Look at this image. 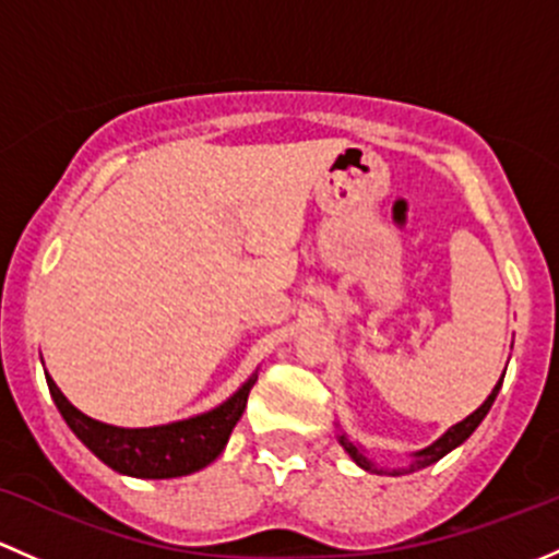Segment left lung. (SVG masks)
<instances>
[{"mask_svg":"<svg viewBox=\"0 0 559 559\" xmlns=\"http://www.w3.org/2000/svg\"><path fill=\"white\" fill-rule=\"evenodd\" d=\"M500 384H503V379H500V382L495 384V390H492V395H490V399H487L485 404H481L479 408H476V412L471 414V417H465L463 423H457V425H454V428L447 430V433L441 436V439L436 441V444H430L428 450L417 452V460H414V463L408 465V471H419V468H425V465H433L436 460H441V457H444V454H447V452H452L454 447H457V444H463V441L468 439V436L474 433L476 428H479V423H481V419L487 417V412H490V406H492L495 395H498ZM338 441H342V447H344V450L349 452V457H353L355 463L360 465V468H366V471H373V463H371V460H366V454L360 452L358 447H355L353 441L347 439V436H338ZM395 474H399V471H395Z\"/></svg>","mask_w":559,"mask_h":559,"instance_id":"8db88e82","label":"left lung"}]
</instances>
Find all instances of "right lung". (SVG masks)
Returning a JSON list of instances; mask_svg holds the SVG:
<instances>
[{"label":"right lung","instance_id":"obj_1","mask_svg":"<svg viewBox=\"0 0 559 559\" xmlns=\"http://www.w3.org/2000/svg\"><path fill=\"white\" fill-rule=\"evenodd\" d=\"M48 390L59 406L61 417L72 428V433L88 447L102 463L118 474L140 476V479H171V476H186L193 471L210 465L226 447L234 425L239 423L241 412L247 406L252 384L258 377L247 379L245 388L212 412L199 417L182 419V423L160 425V428H112V425L96 423L85 417L64 399L50 377Z\"/></svg>","mask_w":559,"mask_h":559}]
</instances>
